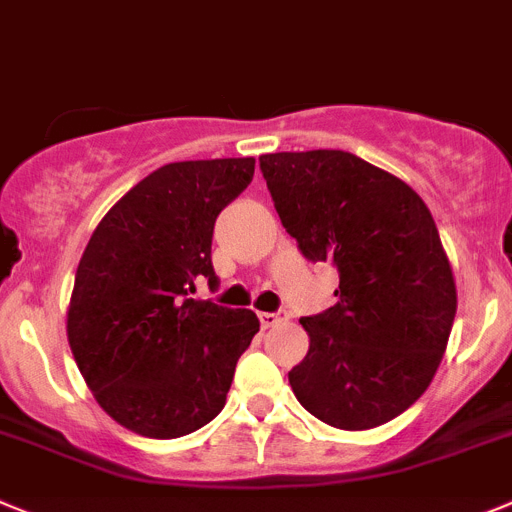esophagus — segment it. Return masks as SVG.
<instances>
[{"label":"esophagus","instance_id":"obj_1","mask_svg":"<svg viewBox=\"0 0 512 512\" xmlns=\"http://www.w3.org/2000/svg\"><path fill=\"white\" fill-rule=\"evenodd\" d=\"M285 321V316L283 313H260V324H262V329H270V326H278V324H283Z\"/></svg>","mask_w":512,"mask_h":512}]
</instances>
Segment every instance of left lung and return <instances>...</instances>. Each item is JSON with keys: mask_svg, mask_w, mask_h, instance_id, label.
<instances>
[{"mask_svg": "<svg viewBox=\"0 0 512 512\" xmlns=\"http://www.w3.org/2000/svg\"><path fill=\"white\" fill-rule=\"evenodd\" d=\"M260 170L303 257L339 270L334 306L301 319L308 354L290 388L334 428L393 421L434 380L457 313L434 216L408 183L344 150L270 153Z\"/></svg>", "mask_w": 512, "mask_h": 512, "instance_id": "left-lung-1", "label": "left lung"}]
</instances>
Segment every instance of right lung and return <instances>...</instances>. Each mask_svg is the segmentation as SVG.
<instances>
[{
  "mask_svg": "<svg viewBox=\"0 0 512 512\" xmlns=\"http://www.w3.org/2000/svg\"><path fill=\"white\" fill-rule=\"evenodd\" d=\"M255 158L168 163L91 234L68 306V344L96 403L132 434L178 439L222 413L255 311L196 301L216 285L219 211L250 186Z\"/></svg>",
  "mask_w": 512,
  "mask_h": 512,
  "instance_id": "right-lung-1",
  "label": "right lung"
}]
</instances>
